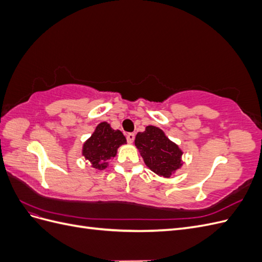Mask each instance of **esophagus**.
Instances as JSON below:
<instances>
[{
  "instance_id": "esophagus-1",
  "label": "esophagus",
  "mask_w": 262,
  "mask_h": 262,
  "mask_svg": "<svg viewBox=\"0 0 262 262\" xmlns=\"http://www.w3.org/2000/svg\"><path fill=\"white\" fill-rule=\"evenodd\" d=\"M134 138H136V134H134V133L126 134V141H128V143H133Z\"/></svg>"
}]
</instances>
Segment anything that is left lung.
<instances>
[{
  "label": "left lung",
  "instance_id": "8db88e82",
  "mask_svg": "<svg viewBox=\"0 0 262 262\" xmlns=\"http://www.w3.org/2000/svg\"><path fill=\"white\" fill-rule=\"evenodd\" d=\"M134 144L145 165L157 176L170 178L184 165L182 149L157 126L147 125L143 132H139Z\"/></svg>",
  "mask_w": 262,
  "mask_h": 262
}]
</instances>
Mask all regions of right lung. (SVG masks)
Here are the masks:
<instances>
[{
	"label": "right lung",
	"instance_id": "obj_1",
	"mask_svg": "<svg viewBox=\"0 0 262 262\" xmlns=\"http://www.w3.org/2000/svg\"><path fill=\"white\" fill-rule=\"evenodd\" d=\"M126 143L120 130H114L108 122H100L82 147V155L89 161L91 167L104 170L109 161L117 155L118 148Z\"/></svg>",
	"mask_w": 262,
	"mask_h": 262
}]
</instances>
